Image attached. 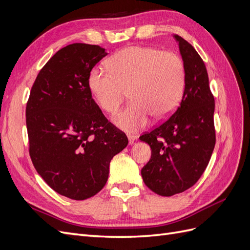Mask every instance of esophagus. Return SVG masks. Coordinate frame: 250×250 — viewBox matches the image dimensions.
<instances>
[{
	"instance_id": "esophagus-1",
	"label": "esophagus",
	"mask_w": 250,
	"mask_h": 250,
	"mask_svg": "<svg viewBox=\"0 0 250 250\" xmlns=\"http://www.w3.org/2000/svg\"><path fill=\"white\" fill-rule=\"evenodd\" d=\"M128 142H129V145H132V144L135 142V140H137V138H135V135H132V134H128Z\"/></svg>"
}]
</instances>
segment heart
<instances>
[{
	"label": "heart",
	"instance_id": "obj_1",
	"mask_svg": "<svg viewBox=\"0 0 250 250\" xmlns=\"http://www.w3.org/2000/svg\"><path fill=\"white\" fill-rule=\"evenodd\" d=\"M108 66L90 71L88 87L100 108L110 113L129 92L132 102L112 117L121 129L138 131L150 116L164 121L177 108L186 86V69L176 53L131 46L113 54Z\"/></svg>",
	"mask_w": 250,
	"mask_h": 250
}]
</instances>
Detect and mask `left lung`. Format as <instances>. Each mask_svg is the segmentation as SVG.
<instances>
[{"label": "left lung", "mask_w": 250, "mask_h": 250, "mask_svg": "<svg viewBox=\"0 0 250 250\" xmlns=\"http://www.w3.org/2000/svg\"><path fill=\"white\" fill-rule=\"evenodd\" d=\"M186 69V86L176 110L140 140L151 148L141 173L144 183L161 196L183 193L193 187L208 167L216 144L215 99L206 64L181 36L174 35Z\"/></svg>", "instance_id": "8db88e82"}]
</instances>
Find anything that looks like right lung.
Masks as SVG:
<instances>
[{
    "label": "right lung",
    "instance_id": "add662e5",
    "mask_svg": "<svg viewBox=\"0 0 250 250\" xmlns=\"http://www.w3.org/2000/svg\"><path fill=\"white\" fill-rule=\"evenodd\" d=\"M105 49L72 43L40 71L26 107L29 153L49 187L74 200L100 192L111 158L128 144L92 98L88 75Z\"/></svg>",
    "mask_w": 250,
    "mask_h": 250
}]
</instances>
